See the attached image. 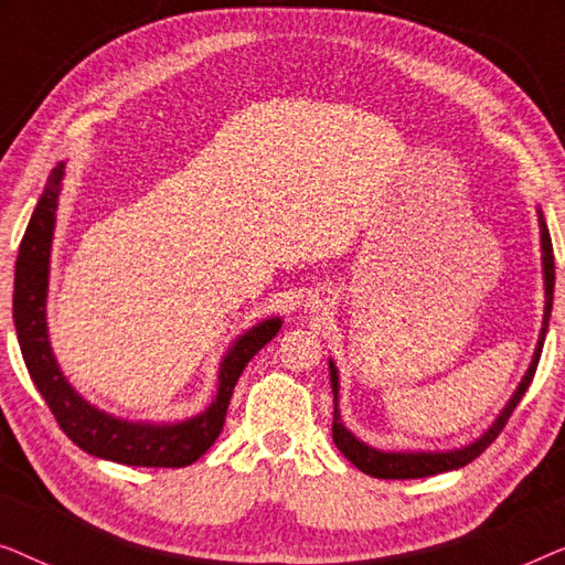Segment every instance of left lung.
<instances>
[{
  "instance_id": "8db88e82",
  "label": "left lung",
  "mask_w": 565,
  "mask_h": 565,
  "mask_svg": "<svg viewBox=\"0 0 565 565\" xmlns=\"http://www.w3.org/2000/svg\"><path fill=\"white\" fill-rule=\"evenodd\" d=\"M537 223H540V249H543V280H545V313H543V329H540L537 337V347L535 354H532V362L527 367V373L522 375L520 385L512 393V398L507 401V406L501 408V414L493 419L489 429L483 431L481 437L473 439L470 445L455 447V450H435V452H398V450H377V447L362 443L360 437H354L350 429L342 424V414H339V370L334 365V360H329V373H331V393H334V427H331V435H334V445L339 447V452L344 455L352 466H358L362 473L373 476V478H427L435 473H447V470H458L462 466H468L470 460H476L486 447H489L493 439L499 437V431L504 429V424L512 412L520 404L524 391L530 388L532 375H535L537 362H540V352H543V342L547 334V321H551V311H553V285H555V262H553V244H551V234H547V223L543 218V211L537 207Z\"/></svg>"
}]
</instances>
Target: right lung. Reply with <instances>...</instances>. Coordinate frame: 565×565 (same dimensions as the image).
<instances>
[{"mask_svg":"<svg viewBox=\"0 0 565 565\" xmlns=\"http://www.w3.org/2000/svg\"><path fill=\"white\" fill-rule=\"evenodd\" d=\"M64 174L66 161H58L49 182H45L33 215H30L18 262H14L12 319L28 373L56 416L58 427L84 452L138 468L192 466L218 439L238 375L244 373L254 354L280 331L282 319L273 316V319L259 321L257 327L246 329L242 337L234 339V344L228 347L218 365L215 398L207 404L205 412L195 416H188L182 422H130L89 404L61 373L49 339V321H45L53 228H56Z\"/></svg>","mask_w":565,"mask_h":565,"instance_id":"1","label":"right lung"}]
</instances>
